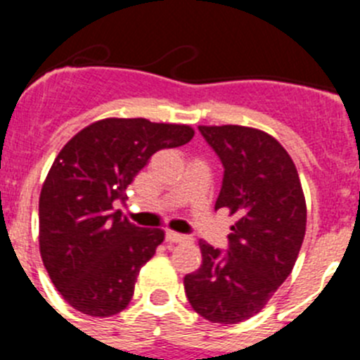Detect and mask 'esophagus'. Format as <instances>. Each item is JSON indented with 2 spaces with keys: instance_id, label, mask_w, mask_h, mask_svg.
<instances>
[{
  "instance_id": "1",
  "label": "esophagus",
  "mask_w": 360,
  "mask_h": 360,
  "mask_svg": "<svg viewBox=\"0 0 360 360\" xmlns=\"http://www.w3.org/2000/svg\"><path fill=\"white\" fill-rule=\"evenodd\" d=\"M187 240H189V236L180 234V232H174V231L165 232V241H167V243H182V241H187Z\"/></svg>"
}]
</instances>
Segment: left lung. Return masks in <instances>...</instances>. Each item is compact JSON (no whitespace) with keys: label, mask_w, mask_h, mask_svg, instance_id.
Listing matches in <instances>:
<instances>
[{"label":"left lung","mask_w":360,"mask_h":360,"mask_svg":"<svg viewBox=\"0 0 360 360\" xmlns=\"http://www.w3.org/2000/svg\"><path fill=\"white\" fill-rule=\"evenodd\" d=\"M224 164L214 209L236 216L221 252L200 241L202 265L184 278L203 319L236 324L259 314L290 276L307 231V202L295 164L274 136L247 126H198Z\"/></svg>","instance_id":"left-lung-1"}]
</instances>
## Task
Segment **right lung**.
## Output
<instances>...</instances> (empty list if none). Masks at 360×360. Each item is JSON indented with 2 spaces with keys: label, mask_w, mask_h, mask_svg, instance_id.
<instances>
[{
  "label": "right lung",
  "mask_w": 360,
  "mask_h": 360,
  "mask_svg": "<svg viewBox=\"0 0 360 360\" xmlns=\"http://www.w3.org/2000/svg\"><path fill=\"white\" fill-rule=\"evenodd\" d=\"M195 136L187 124L97 120L73 135L53 160L39 196V252L66 303L91 317L128 307L136 276L164 241L113 211L149 158Z\"/></svg>",
  "instance_id": "obj_1"
}]
</instances>
